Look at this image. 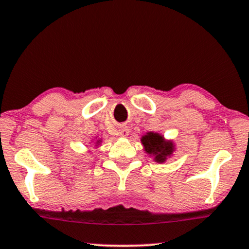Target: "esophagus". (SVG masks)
Instances as JSON below:
<instances>
[{"label":"esophagus","instance_id":"34e87169","mask_svg":"<svg viewBox=\"0 0 249 249\" xmlns=\"http://www.w3.org/2000/svg\"><path fill=\"white\" fill-rule=\"evenodd\" d=\"M119 135H121V137H127V135H128V128L126 126L119 127Z\"/></svg>","mask_w":249,"mask_h":249}]
</instances>
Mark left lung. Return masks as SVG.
<instances>
[{
  "mask_svg": "<svg viewBox=\"0 0 249 249\" xmlns=\"http://www.w3.org/2000/svg\"><path fill=\"white\" fill-rule=\"evenodd\" d=\"M142 143L146 152L155 155L157 162H164L165 157L169 156L174 150L171 142L164 141L161 135L156 133H148L142 138Z\"/></svg>",
  "mask_w": 249,
  "mask_h": 249,
  "instance_id": "obj_1",
  "label": "left lung"
}]
</instances>
